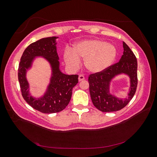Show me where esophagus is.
Here are the masks:
<instances>
[{
  "label": "esophagus",
  "mask_w": 157,
  "mask_h": 157,
  "mask_svg": "<svg viewBox=\"0 0 157 157\" xmlns=\"http://www.w3.org/2000/svg\"><path fill=\"white\" fill-rule=\"evenodd\" d=\"M84 79H85V77H84V75H80L78 76V80H79V81H82V80H84Z\"/></svg>",
  "instance_id": "obj_1"
}]
</instances>
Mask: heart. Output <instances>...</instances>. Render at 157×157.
Returning a JSON list of instances; mask_svg holds the SVG:
<instances>
[{
    "label": "heart",
    "instance_id": "b5f03b06",
    "mask_svg": "<svg viewBox=\"0 0 157 157\" xmlns=\"http://www.w3.org/2000/svg\"><path fill=\"white\" fill-rule=\"evenodd\" d=\"M117 54L115 46L98 39H87L75 44L73 48H67L63 52V59L71 70L78 69L84 59L85 67L93 73L106 70L115 61Z\"/></svg>",
    "mask_w": 157,
    "mask_h": 157
}]
</instances>
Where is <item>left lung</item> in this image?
<instances>
[{
	"label": "left lung",
	"instance_id": "1",
	"mask_svg": "<svg viewBox=\"0 0 157 157\" xmlns=\"http://www.w3.org/2000/svg\"><path fill=\"white\" fill-rule=\"evenodd\" d=\"M124 52L118 63L111 65L100 73L90 75L88 77L90 96L94 105L102 112L119 111L124 108L134 97L137 85V62L136 57L124 42ZM124 73L131 78V88L128 97L118 99L109 92V84L113 78Z\"/></svg>",
	"mask_w": 157,
	"mask_h": 157
}]
</instances>
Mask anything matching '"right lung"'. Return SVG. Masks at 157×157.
I'll use <instances>...</instances> for the list:
<instances>
[{"label": "right lung", "instance_id": "obj_1", "mask_svg": "<svg viewBox=\"0 0 157 157\" xmlns=\"http://www.w3.org/2000/svg\"><path fill=\"white\" fill-rule=\"evenodd\" d=\"M57 38H43L28 46L19 64L18 80L22 96L30 106L42 113H56L63 110L71 100L73 87L78 82V75H67L59 70V57L56 46ZM36 56H42L48 60L52 70L47 91L39 99L29 95V83L26 79V69L31 67L33 59Z\"/></svg>", "mask_w": 157, "mask_h": 157}]
</instances>
